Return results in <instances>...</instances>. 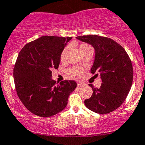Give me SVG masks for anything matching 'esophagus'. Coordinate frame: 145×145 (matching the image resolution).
Wrapping results in <instances>:
<instances>
[{
    "instance_id": "esophagus-1",
    "label": "esophagus",
    "mask_w": 145,
    "mask_h": 145,
    "mask_svg": "<svg viewBox=\"0 0 145 145\" xmlns=\"http://www.w3.org/2000/svg\"><path fill=\"white\" fill-rule=\"evenodd\" d=\"M78 87H82V86H83V83H78Z\"/></svg>"
}]
</instances>
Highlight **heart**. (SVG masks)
I'll use <instances>...</instances> for the list:
<instances>
[{
	"label": "heart",
	"mask_w": 145,
	"mask_h": 145,
	"mask_svg": "<svg viewBox=\"0 0 145 145\" xmlns=\"http://www.w3.org/2000/svg\"><path fill=\"white\" fill-rule=\"evenodd\" d=\"M88 45L87 44H82L80 46V50H83V48H86V47H88ZM67 50H68V48L66 47L65 49H64L63 51L62 52L60 55V60L64 61L66 58V55H67ZM83 70L81 68V67H72L70 69H69L67 73H68L69 76L71 77L72 78H74V79H80V78L83 77Z\"/></svg>",
	"instance_id": "1"
}]
</instances>
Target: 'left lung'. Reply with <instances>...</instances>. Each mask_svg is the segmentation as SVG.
<instances>
[{
	"mask_svg": "<svg viewBox=\"0 0 145 145\" xmlns=\"http://www.w3.org/2000/svg\"><path fill=\"white\" fill-rule=\"evenodd\" d=\"M77 39L92 45L95 59L91 73L100 74L99 88L89 84L93 94L84 103L88 109L98 114L112 112L124 103L133 81V67L128 54L119 44L108 37L98 35L79 36Z\"/></svg>",
	"mask_w": 145,
	"mask_h": 145,
	"instance_id": "8db88e82",
	"label": "left lung"
}]
</instances>
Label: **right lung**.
<instances>
[{"mask_svg": "<svg viewBox=\"0 0 145 145\" xmlns=\"http://www.w3.org/2000/svg\"><path fill=\"white\" fill-rule=\"evenodd\" d=\"M72 37L44 36L26 44L20 51L14 68V83L18 98L32 114L50 117L65 108L70 94L77 87L74 80L59 84L52 79L60 55Z\"/></svg>", "mask_w": 145, "mask_h": 145, "instance_id": "1", "label": "right lung"}]
</instances>
